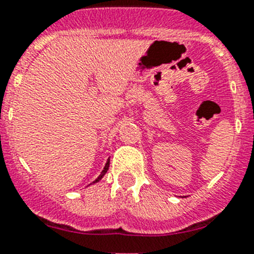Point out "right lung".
Returning <instances> with one entry per match:
<instances>
[{
    "instance_id": "right-lung-1",
    "label": "right lung",
    "mask_w": 254,
    "mask_h": 254,
    "mask_svg": "<svg viewBox=\"0 0 254 254\" xmlns=\"http://www.w3.org/2000/svg\"><path fill=\"white\" fill-rule=\"evenodd\" d=\"M108 168H109V160H108V161H107L106 166H104V168H103V171H102V173H101V175H99V177H98V178H97V179H96V181H94V182H93V183H96V182L101 181V179H102V178H103V176H104V175H106V173H107V171H108Z\"/></svg>"
}]
</instances>
